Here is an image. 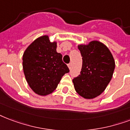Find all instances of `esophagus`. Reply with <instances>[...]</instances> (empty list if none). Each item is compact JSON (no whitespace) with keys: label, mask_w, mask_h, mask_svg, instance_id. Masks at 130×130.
<instances>
[{"label":"esophagus","mask_w":130,"mask_h":130,"mask_svg":"<svg viewBox=\"0 0 130 130\" xmlns=\"http://www.w3.org/2000/svg\"><path fill=\"white\" fill-rule=\"evenodd\" d=\"M68 67H69V69H71V67H72V64H71V63H69V64H68Z\"/></svg>","instance_id":"1"}]
</instances>
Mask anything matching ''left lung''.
Here are the masks:
<instances>
[{"label":"left lung","instance_id":"8db88e82","mask_svg":"<svg viewBox=\"0 0 130 130\" xmlns=\"http://www.w3.org/2000/svg\"><path fill=\"white\" fill-rule=\"evenodd\" d=\"M83 56L80 74L73 79L76 91L85 99H93L104 91L111 80L115 67L112 54L98 41L79 45Z\"/></svg>","mask_w":130,"mask_h":130}]
</instances>
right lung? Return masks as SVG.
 Masks as SVG:
<instances>
[{"mask_svg":"<svg viewBox=\"0 0 130 130\" xmlns=\"http://www.w3.org/2000/svg\"><path fill=\"white\" fill-rule=\"evenodd\" d=\"M56 42L47 35L36 39L24 52L22 66L30 89L39 95H47L56 89L61 78L69 69L56 52Z\"/></svg>","mask_w":130,"mask_h":130,"instance_id":"1","label":"right lung"}]
</instances>
